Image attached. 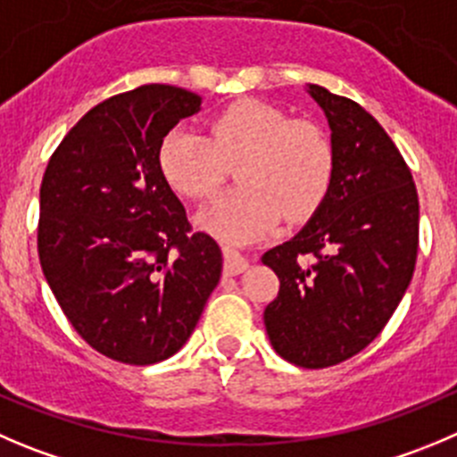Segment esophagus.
Wrapping results in <instances>:
<instances>
[{
    "mask_svg": "<svg viewBox=\"0 0 457 457\" xmlns=\"http://www.w3.org/2000/svg\"><path fill=\"white\" fill-rule=\"evenodd\" d=\"M249 269V260L233 249H224V271L226 276H237V273Z\"/></svg>",
    "mask_w": 457,
    "mask_h": 457,
    "instance_id": "obj_1",
    "label": "esophagus"
}]
</instances>
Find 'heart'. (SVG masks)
<instances>
[{
	"mask_svg": "<svg viewBox=\"0 0 457 457\" xmlns=\"http://www.w3.org/2000/svg\"><path fill=\"white\" fill-rule=\"evenodd\" d=\"M240 159L242 184L220 195L197 215V224L228 245L262 240L280 221L307 217L332 181V143L319 125L291 120L278 107L237 101L215 114L208 137L186 125L166 134L159 168L172 190L190 199L215 193L226 163Z\"/></svg>",
	"mask_w": 457,
	"mask_h": 457,
	"instance_id": "1",
	"label": "heart"
}]
</instances>
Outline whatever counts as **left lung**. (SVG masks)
I'll return each mask as SVG.
<instances>
[{
    "mask_svg": "<svg viewBox=\"0 0 457 457\" xmlns=\"http://www.w3.org/2000/svg\"><path fill=\"white\" fill-rule=\"evenodd\" d=\"M332 132V181L289 242L262 262L280 280L264 310L273 350L301 368H328L370 345L411 285L420 202L386 129L350 98L307 85Z\"/></svg>",
    "mask_w": 457,
    "mask_h": 457,
    "instance_id": "obj_1",
    "label": "left lung"
}]
</instances>
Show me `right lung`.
<instances>
[{"instance_id":"add662e5","label":"right lung","mask_w":457,"mask_h":457,"mask_svg":"<svg viewBox=\"0 0 457 457\" xmlns=\"http://www.w3.org/2000/svg\"><path fill=\"white\" fill-rule=\"evenodd\" d=\"M202 96L143 85L87 112L46 166L37 253L55 301L94 350L129 366L184 347L221 276L159 168L163 137Z\"/></svg>"}]
</instances>
